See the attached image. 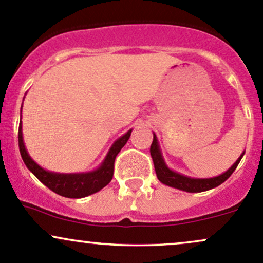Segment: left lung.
I'll return each instance as SVG.
<instances>
[{"label":"left lung","mask_w":263,"mask_h":263,"mask_svg":"<svg viewBox=\"0 0 263 263\" xmlns=\"http://www.w3.org/2000/svg\"><path fill=\"white\" fill-rule=\"evenodd\" d=\"M149 152H151L152 160H154V164H155L156 175H157V178L160 180V182L166 184V186L181 190V191L191 192V193L209 191V190L215 189V187L220 186L221 183H223L224 181H226L227 178L233 174V171H235L236 167L238 166L239 161H241V158L243 157L245 155V151H243L237 160H236V162L233 163L226 172H223V174L215 176V177L197 178V177H190V176L182 175L180 174V172H176L167 166L166 161H164L162 156V151H161L160 142H158L156 134H154V141H152Z\"/></svg>","instance_id":"8db88e82"}]
</instances>
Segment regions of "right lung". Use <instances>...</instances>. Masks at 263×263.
Returning a JSON list of instances; mask_svg holds the SVG:
<instances>
[{
	"instance_id": "add662e5",
	"label": "right lung",
	"mask_w": 263,
	"mask_h": 263,
	"mask_svg": "<svg viewBox=\"0 0 263 263\" xmlns=\"http://www.w3.org/2000/svg\"><path fill=\"white\" fill-rule=\"evenodd\" d=\"M25 100V97H24ZM24 105V102H22ZM22 112V106H21ZM132 128L128 129L125 135L118 137L112 146L109 147L107 155L97 168L87 172H74V174H61V172H52L43 168L36 161L31 157L26 148L22 134V121H20L18 127V146L21 157L28 170L39 178L46 187L56 192L57 195L68 198H82L92 193L99 192L103 187L111 182L114 176L115 158L121 151L131 136Z\"/></svg>"
}]
</instances>
